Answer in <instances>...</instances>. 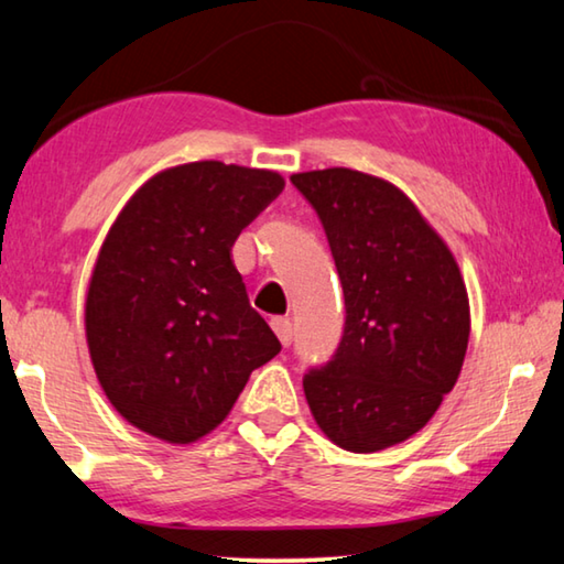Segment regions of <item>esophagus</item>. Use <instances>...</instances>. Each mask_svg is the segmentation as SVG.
Masks as SVG:
<instances>
[{
  "label": "esophagus",
  "mask_w": 564,
  "mask_h": 564,
  "mask_svg": "<svg viewBox=\"0 0 564 564\" xmlns=\"http://www.w3.org/2000/svg\"><path fill=\"white\" fill-rule=\"evenodd\" d=\"M271 328L275 330V336H279V340L283 343V346H291V340H293V326H291L289 318H281V316L271 318Z\"/></svg>",
  "instance_id": "34e87169"
}]
</instances>
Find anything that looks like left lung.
<instances>
[{"label":"left lung","mask_w":564,"mask_h":564,"mask_svg":"<svg viewBox=\"0 0 564 564\" xmlns=\"http://www.w3.org/2000/svg\"><path fill=\"white\" fill-rule=\"evenodd\" d=\"M291 181L326 228L346 295L340 346L303 378L305 400L343 451H386L425 427L457 383L470 338L463 273L390 181L343 166Z\"/></svg>","instance_id":"obj_1"}]
</instances>
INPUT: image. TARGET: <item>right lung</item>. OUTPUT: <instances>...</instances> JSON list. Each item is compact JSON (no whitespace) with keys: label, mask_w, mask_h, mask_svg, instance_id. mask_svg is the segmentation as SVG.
I'll use <instances>...</instances> for the list:
<instances>
[{"label":"right lung","mask_w":564,"mask_h":564,"mask_svg":"<svg viewBox=\"0 0 564 564\" xmlns=\"http://www.w3.org/2000/svg\"><path fill=\"white\" fill-rule=\"evenodd\" d=\"M283 186L279 171L191 161L123 204L94 263L84 330L104 395L133 427L174 445L202 441L279 356L231 248Z\"/></svg>","instance_id":"obj_1"}]
</instances>
